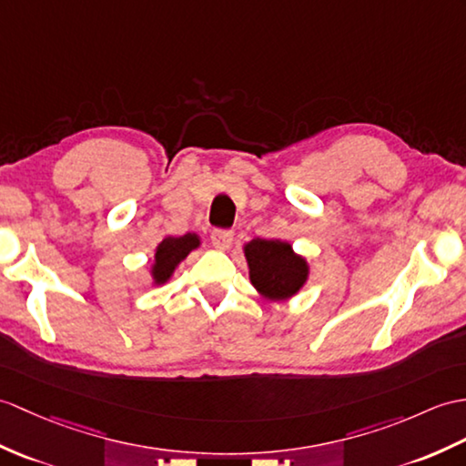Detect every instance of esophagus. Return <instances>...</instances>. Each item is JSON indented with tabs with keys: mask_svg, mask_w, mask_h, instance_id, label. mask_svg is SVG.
Instances as JSON below:
<instances>
[{
	"mask_svg": "<svg viewBox=\"0 0 466 466\" xmlns=\"http://www.w3.org/2000/svg\"><path fill=\"white\" fill-rule=\"evenodd\" d=\"M212 244L218 248V250H228L234 240V234L230 230H212L210 234Z\"/></svg>",
	"mask_w": 466,
	"mask_h": 466,
	"instance_id": "34e87169",
	"label": "esophagus"
}]
</instances>
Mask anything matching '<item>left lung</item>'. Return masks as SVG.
Segmentation results:
<instances>
[{"label": "left lung", "instance_id": "obj_1", "mask_svg": "<svg viewBox=\"0 0 466 466\" xmlns=\"http://www.w3.org/2000/svg\"><path fill=\"white\" fill-rule=\"evenodd\" d=\"M244 256L250 268V282L264 299H289L308 282L306 258L298 256L288 242L254 238L244 246Z\"/></svg>", "mask_w": 466, "mask_h": 466}]
</instances>
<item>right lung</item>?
<instances>
[{
	"label": "right lung",
	"instance_id": "1",
	"mask_svg": "<svg viewBox=\"0 0 466 466\" xmlns=\"http://www.w3.org/2000/svg\"><path fill=\"white\" fill-rule=\"evenodd\" d=\"M200 246L198 234H184V236H167L155 250V262L150 266V276H153V284L162 286L175 274L177 266L187 258L192 250Z\"/></svg>",
	"mask_w": 466,
	"mask_h": 466
}]
</instances>
